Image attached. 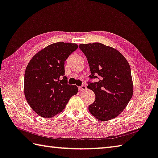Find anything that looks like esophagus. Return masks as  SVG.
<instances>
[{"instance_id": "obj_1", "label": "esophagus", "mask_w": 158, "mask_h": 158, "mask_svg": "<svg viewBox=\"0 0 158 158\" xmlns=\"http://www.w3.org/2000/svg\"><path fill=\"white\" fill-rule=\"evenodd\" d=\"M79 90L80 91H83V90H86V86H85V85H81V86H79Z\"/></svg>"}]
</instances>
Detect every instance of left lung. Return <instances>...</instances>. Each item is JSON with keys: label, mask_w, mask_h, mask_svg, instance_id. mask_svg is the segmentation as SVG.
<instances>
[{"label": "left lung", "mask_w": 158, "mask_h": 158, "mask_svg": "<svg viewBox=\"0 0 158 158\" xmlns=\"http://www.w3.org/2000/svg\"><path fill=\"white\" fill-rule=\"evenodd\" d=\"M79 48L88 59L90 77L99 79L88 85L95 94L94 103L88 106L89 112L99 121L115 118L133 94L128 62L118 50L100 43L80 44Z\"/></svg>", "instance_id": "8db88e82"}]
</instances>
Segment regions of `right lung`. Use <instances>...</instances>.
<instances>
[{"label":"right lung","mask_w":158,"mask_h":158,"mask_svg":"<svg viewBox=\"0 0 158 158\" xmlns=\"http://www.w3.org/2000/svg\"><path fill=\"white\" fill-rule=\"evenodd\" d=\"M78 45L57 42L39 51L27 65L24 94L28 104L44 118L61 113L71 97L78 93L76 85L68 84L64 64Z\"/></svg>","instance_id":"right-lung-1"}]
</instances>
